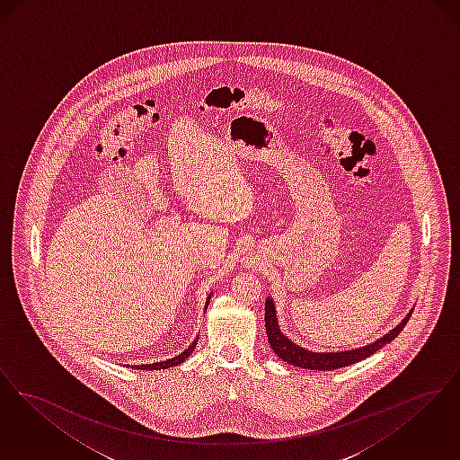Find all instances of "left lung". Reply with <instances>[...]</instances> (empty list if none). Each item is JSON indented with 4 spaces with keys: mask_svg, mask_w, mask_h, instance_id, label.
I'll list each match as a JSON object with an SVG mask.
<instances>
[{
    "mask_svg": "<svg viewBox=\"0 0 460 460\" xmlns=\"http://www.w3.org/2000/svg\"><path fill=\"white\" fill-rule=\"evenodd\" d=\"M414 309V307H412ZM412 309L407 313V316L400 321L395 328H392L388 333H385L381 339L375 340L373 343H367L359 349H350V350H339V352H314L309 349H304L297 345L296 341L285 337L281 333L280 324H279V316L275 309V300L271 297H266V305H264V323H266V335L270 347L273 352L280 358L281 360L297 366L302 369H316V371H332L345 367L350 364H356L359 360L366 359L378 352L381 347L390 343L402 332V328L407 324V321L412 314Z\"/></svg>",
    "mask_w": 460,
    "mask_h": 460,
    "instance_id": "obj_1",
    "label": "left lung"
}]
</instances>
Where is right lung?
Returning <instances> with one entry per match:
<instances>
[{
	"label": "right lung",
	"mask_w": 460,
	"mask_h": 460,
	"mask_svg": "<svg viewBox=\"0 0 460 460\" xmlns=\"http://www.w3.org/2000/svg\"><path fill=\"white\" fill-rule=\"evenodd\" d=\"M211 296H213V292L208 296V299H206V305H204V311L208 309V305H209V300H211ZM198 340H199V335L196 337V340L181 352L179 356H175V358H172V359L161 360V362H155V364H137V366H132L134 369H142V371H153V369H168V367H173V366H179L181 364L183 360L187 359L192 352H194V349H196V345H198ZM130 367V366H128Z\"/></svg>",
	"instance_id": "add662e5"
}]
</instances>
